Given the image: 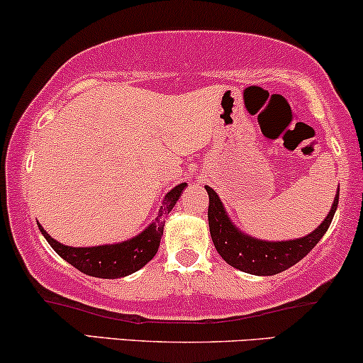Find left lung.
<instances>
[{"instance_id":"obj_1","label":"left lung","mask_w":363,"mask_h":363,"mask_svg":"<svg viewBox=\"0 0 363 363\" xmlns=\"http://www.w3.org/2000/svg\"><path fill=\"white\" fill-rule=\"evenodd\" d=\"M205 189H207L208 194L210 235H212L217 252L232 267L256 276L277 274V272H283L301 261L320 242L325 232L328 230L335 212H337L340 195V190H337L330 213L320 223L318 229L313 230L311 234L301 237V239L271 242V240H261L256 239V237H250L237 229L229 216H227L218 195L210 186H205Z\"/></svg>"}]
</instances>
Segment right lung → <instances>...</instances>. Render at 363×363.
I'll use <instances>...</instances> for the list:
<instances>
[{"label":"right lung","mask_w":363,"mask_h":363,"mask_svg":"<svg viewBox=\"0 0 363 363\" xmlns=\"http://www.w3.org/2000/svg\"><path fill=\"white\" fill-rule=\"evenodd\" d=\"M185 186L186 183H180V185L169 190L164 195V200L161 203L155 222L150 223L141 234L129 240H124V242L94 245V247H70V245H64L52 239L40 223L38 229L58 256L65 259L69 264H72L75 269L84 272V274L102 277V279H116V277L129 276L141 269L143 266H146L155 257V254L158 252L161 235H163L164 218L172 212Z\"/></svg>","instance_id":"1"}]
</instances>
